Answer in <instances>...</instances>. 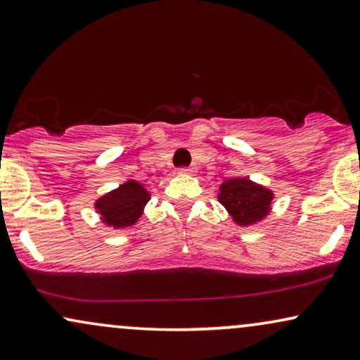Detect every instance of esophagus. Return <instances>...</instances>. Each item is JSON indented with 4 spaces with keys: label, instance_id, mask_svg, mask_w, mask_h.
Segmentation results:
<instances>
[{
    "label": "esophagus",
    "instance_id": "1",
    "mask_svg": "<svg viewBox=\"0 0 360 360\" xmlns=\"http://www.w3.org/2000/svg\"><path fill=\"white\" fill-rule=\"evenodd\" d=\"M195 172H197V168L195 167H181L180 168V173H188V175H195Z\"/></svg>",
    "mask_w": 360,
    "mask_h": 360
}]
</instances>
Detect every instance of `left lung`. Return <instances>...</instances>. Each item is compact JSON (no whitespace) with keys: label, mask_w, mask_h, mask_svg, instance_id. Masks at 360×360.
I'll list each match as a JSON object with an SVG mask.
<instances>
[{"label":"left lung","mask_w":360,"mask_h":360,"mask_svg":"<svg viewBox=\"0 0 360 360\" xmlns=\"http://www.w3.org/2000/svg\"><path fill=\"white\" fill-rule=\"evenodd\" d=\"M272 192L248 179H230L220 185L219 200L238 225H250L269 214Z\"/></svg>","instance_id":"obj_1"}]
</instances>
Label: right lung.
Segmentation results:
<instances>
[{
  "label": "right lung",
  "instance_id": "1",
  "mask_svg": "<svg viewBox=\"0 0 360 360\" xmlns=\"http://www.w3.org/2000/svg\"><path fill=\"white\" fill-rule=\"evenodd\" d=\"M150 200V193L143 185L135 180H128L120 185L117 190L103 195L95 203L105 225L115 229L130 227L140 219L146 202Z\"/></svg>",
  "mask_w": 360,
  "mask_h": 360
}]
</instances>
